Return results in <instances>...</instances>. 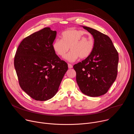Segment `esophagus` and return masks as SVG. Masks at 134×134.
<instances>
[{
  "instance_id": "1",
  "label": "esophagus",
  "mask_w": 134,
  "mask_h": 134,
  "mask_svg": "<svg viewBox=\"0 0 134 134\" xmlns=\"http://www.w3.org/2000/svg\"><path fill=\"white\" fill-rule=\"evenodd\" d=\"M68 68H69V69L72 68V65H71L70 64H68Z\"/></svg>"
}]
</instances>
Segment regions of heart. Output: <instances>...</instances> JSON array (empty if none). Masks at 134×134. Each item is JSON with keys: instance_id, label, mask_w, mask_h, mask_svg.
Listing matches in <instances>:
<instances>
[{"instance_id": "heart-1", "label": "heart", "mask_w": 134, "mask_h": 134, "mask_svg": "<svg viewBox=\"0 0 134 134\" xmlns=\"http://www.w3.org/2000/svg\"><path fill=\"white\" fill-rule=\"evenodd\" d=\"M94 47V40L90 33L83 30L70 29L62 33V39L57 38L52 44L55 52L64 57L69 48L71 51L65 57L70 62L80 59H85L92 53Z\"/></svg>"}]
</instances>
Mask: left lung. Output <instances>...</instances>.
Wrapping results in <instances>:
<instances>
[{
  "label": "left lung",
  "instance_id": "8db88e82",
  "mask_svg": "<svg viewBox=\"0 0 134 134\" xmlns=\"http://www.w3.org/2000/svg\"><path fill=\"white\" fill-rule=\"evenodd\" d=\"M83 28L93 35L94 49L89 57L73 68L81 92L89 97H99L108 91L117 78L118 53L108 35L91 27Z\"/></svg>",
  "mask_w": 134,
  "mask_h": 134
}]
</instances>
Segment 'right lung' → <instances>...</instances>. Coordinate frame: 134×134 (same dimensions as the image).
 <instances>
[{
    "instance_id": "right-lung-1",
    "label": "right lung",
    "mask_w": 134,
    "mask_h": 134,
    "mask_svg": "<svg viewBox=\"0 0 134 134\" xmlns=\"http://www.w3.org/2000/svg\"><path fill=\"white\" fill-rule=\"evenodd\" d=\"M55 31L45 27L26 37L19 45L14 67L21 88L33 99L44 101L58 90L68 65L55 54Z\"/></svg>"
}]
</instances>
